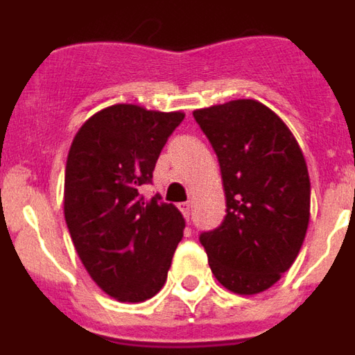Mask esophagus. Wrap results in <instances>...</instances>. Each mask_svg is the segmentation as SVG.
Instances as JSON below:
<instances>
[{
  "instance_id": "esophagus-1",
  "label": "esophagus",
  "mask_w": 355,
  "mask_h": 355,
  "mask_svg": "<svg viewBox=\"0 0 355 355\" xmlns=\"http://www.w3.org/2000/svg\"><path fill=\"white\" fill-rule=\"evenodd\" d=\"M178 208L181 209V213H183L184 218H187V220H190V208H192V205H190V202H181Z\"/></svg>"
}]
</instances>
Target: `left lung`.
I'll use <instances>...</instances> for the list:
<instances>
[{
    "label": "left lung",
    "instance_id": "1",
    "mask_svg": "<svg viewBox=\"0 0 355 355\" xmlns=\"http://www.w3.org/2000/svg\"><path fill=\"white\" fill-rule=\"evenodd\" d=\"M197 124L215 149L225 193L224 222L200 234L216 281L256 295L293 265L309 224L311 183L290 128L254 99L200 108Z\"/></svg>",
    "mask_w": 355,
    "mask_h": 355
}]
</instances>
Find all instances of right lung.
I'll use <instances>...</instances> for the list:
<instances>
[{"label": "right lung", "mask_w": 355, "mask_h": 355, "mask_svg": "<svg viewBox=\"0 0 355 355\" xmlns=\"http://www.w3.org/2000/svg\"><path fill=\"white\" fill-rule=\"evenodd\" d=\"M183 112L114 105L78 130L65 165L64 215L94 283L119 302H144L167 281L183 238L174 205L139 193Z\"/></svg>", "instance_id": "add662e5"}]
</instances>
